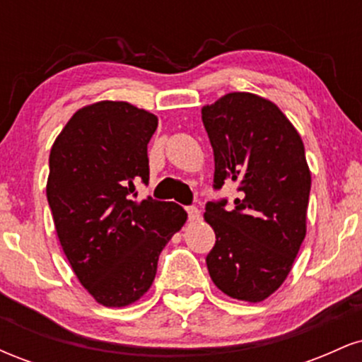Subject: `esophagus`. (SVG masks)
<instances>
[{"label": "esophagus", "mask_w": 362, "mask_h": 362, "mask_svg": "<svg viewBox=\"0 0 362 362\" xmlns=\"http://www.w3.org/2000/svg\"><path fill=\"white\" fill-rule=\"evenodd\" d=\"M187 214H189V221H197V219L201 218V211L195 206L187 207Z\"/></svg>", "instance_id": "34e87169"}]
</instances>
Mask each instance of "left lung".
<instances>
[{"mask_svg":"<svg viewBox=\"0 0 362 362\" xmlns=\"http://www.w3.org/2000/svg\"><path fill=\"white\" fill-rule=\"evenodd\" d=\"M214 153V189L236 184L226 199L206 204L216 243L206 264L218 289L259 303L279 289L306 235L311 173L301 136L279 107L247 91L202 107Z\"/></svg>","mask_w":362,"mask_h":362,"instance_id":"left-lung-1","label":"left lung"}]
</instances>
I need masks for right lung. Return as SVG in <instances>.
Returning <instances> with one entry per match:
<instances>
[{
	"label": "right lung",
	"instance_id": "right-lung-1",
	"mask_svg": "<svg viewBox=\"0 0 362 362\" xmlns=\"http://www.w3.org/2000/svg\"><path fill=\"white\" fill-rule=\"evenodd\" d=\"M158 117L103 100L68 120L49 156L47 201L66 259L95 301L120 308L151 288L158 257L184 226L175 202L138 201Z\"/></svg>",
	"mask_w": 362,
	"mask_h": 362
}]
</instances>
